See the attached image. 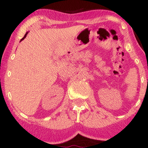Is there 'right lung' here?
Returning <instances> with one entry per match:
<instances>
[{
  "label": "right lung",
  "instance_id": "add662e5",
  "mask_svg": "<svg viewBox=\"0 0 148 148\" xmlns=\"http://www.w3.org/2000/svg\"><path fill=\"white\" fill-rule=\"evenodd\" d=\"M27 34H28V33H25V35H24V37H23V38H22V39H21V40H23V39H24V38H25V37H26V35H27Z\"/></svg>",
  "mask_w": 148,
  "mask_h": 148
}]
</instances>
